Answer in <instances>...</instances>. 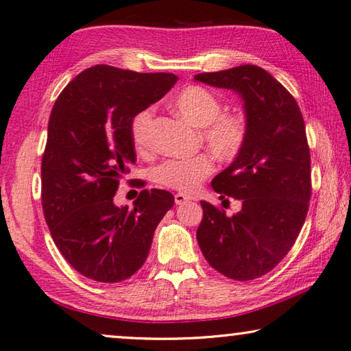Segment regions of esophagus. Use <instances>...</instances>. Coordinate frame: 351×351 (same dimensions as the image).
Instances as JSON below:
<instances>
[{
    "label": "esophagus",
    "instance_id": "obj_1",
    "mask_svg": "<svg viewBox=\"0 0 351 351\" xmlns=\"http://www.w3.org/2000/svg\"><path fill=\"white\" fill-rule=\"evenodd\" d=\"M191 199H192V197L186 195V194H182V192H178V194H176V195H174V202H176V204H184L186 202H191Z\"/></svg>",
    "mask_w": 351,
    "mask_h": 351
}]
</instances>
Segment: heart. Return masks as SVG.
<instances>
[{"label": "heart", "instance_id": "heart-1", "mask_svg": "<svg viewBox=\"0 0 351 351\" xmlns=\"http://www.w3.org/2000/svg\"><path fill=\"white\" fill-rule=\"evenodd\" d=\"M173 104L191 124L199 127V138L221 162H233L244 149L250 123L241 110L223 112V98L198 84L186 86L174 97ZM153 109H142L132 118L130 136L133 145L145 149L149 141ZM213 171L209 154H197L186 159H168L152 169L153 182L180 192H192Z\"/></svg>", "mask_w": 351, "mask_h": 351}]
</instances>
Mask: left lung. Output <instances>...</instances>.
Instances as JSON below:
<instances>
[{"mask_svg":"<svg viewBox=\"0 0 351 351\" xmlns=\"http://www.w3.org/2000/svg\"><path fill=\"white\" fill-rule=\"evenodd\" d=\"M194 78L238 92L250 123L242 153L212 180L219 198L241 199L242 209L227 217L223 209L202 202L198 245L218 273L253 280L288 254L309 209L311 152L303 115L285 86L256 65Z\"/></svg>","mask_w":351,"mask_h":351,"instance_id":"obj_1","label":"left lung"}]
</instances>
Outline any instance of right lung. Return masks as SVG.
Returning a JSON list of instances; mask_svg holds the SVG:
<instances>
[{
    "instance_id": "add662e5",
    "label": "right lung",
    "mask_w": 351,
    "mask_h": 351,
    "mask_svg": "<svg viewBox=\"0 0 351 351\" xmlns=\"http://www.w3.org/2000/svg\"><path fill=\"white\" fill-rule=\"evenodd\" d=\"M178 80L109 65L84 69L57 97L42 157V209L69 265L95 282L132 277L148 256L157 224L173 207L168 191L142 189L133 209L113 203L136 162L132 118ZM133 182V180H130ZM133 186H144L136 180Z\"/></svg>"
}]
</instances>
